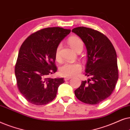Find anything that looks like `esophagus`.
Instances as JSON below:
<instances>
[{
  "instance_id": "obj_1",
  "label": "esophagus",
  "mask_w": 130,
  "mask_h": 130,
  "mask_svg": "<svg viewBox=\"0 0 130 130\" xmlns=\"http://www.w3.org/2000/svg\"><path fill=\"white\" fill-rule=\"evenodd\" d=\"M71 78V77H65V78H64V79H65V81H68V80H69V79H70Z\"/></svg>"
}]
</instances>
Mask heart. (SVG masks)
<instances>
[{
	"instance_id": "b5f03b06",
	"label": "heart",
	"mask_w": 130,
	"mask_h": 130,
	"mask_svg": "<svg viewBox=\"0 0 130 130\" xmlns=\"http://www.w3.org/2000/svg\"><path fill=\"white\" fill-rule=\"evenodd\" d=\"M68 44L71 47L76 51L79 47H83V43L79 37H70L68 40ZM61 44H59L57 46L55 51V57L56 59L59 60L60 58V49ZM81 64L78 62H65L60 67V73L61 75L65 77H74L77 75L81 72Z\"/></svg>"
}]
</instances>
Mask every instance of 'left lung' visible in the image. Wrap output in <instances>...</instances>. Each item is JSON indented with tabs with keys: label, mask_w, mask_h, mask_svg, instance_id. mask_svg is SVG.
Wrapping results in <instances>:
<instances>
[{
	"label": "left lung",
	"mask_w": 130,
	"mask_h": 130,
	"mask_svg": "<svg viewBox=\"0 0 130 130\" xmlns=\"http://www.w3.org/2000/svg\"><path fill=\"white\" fill-rule=\"evenodd\" d=\"M82 40L87 51L86 75L90 78L82 81L74 91L83 103L99 104L112 94L118 79L117 56L108 38L98 31L84 27L72 29Z\"/></svg>",
	"instance_id": "left-lung-1"
}]
</instances>
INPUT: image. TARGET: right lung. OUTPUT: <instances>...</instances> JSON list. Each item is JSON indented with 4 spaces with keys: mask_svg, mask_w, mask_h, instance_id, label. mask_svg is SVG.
I'll return each instance as SVG.
<instances>
[{
    "mask_svg": "<svg viewBox=\"0 0 130 130\" xmlns=\"http://www.w3.org/2000/svg\"><path fill=\"white\" fill-rule=\"evenodd\" d=\"M70 32L60 27L46 28L31 34L22 44L15 74L19 90L28 102L44 105L56 96L63 78L47 77L57 71L56 49Z\"/></svg>",
    "mask_w": 130,
    "mask_h": 130,
    "instance_id": "1",
    "label": "right lung"
}]
</instances>
